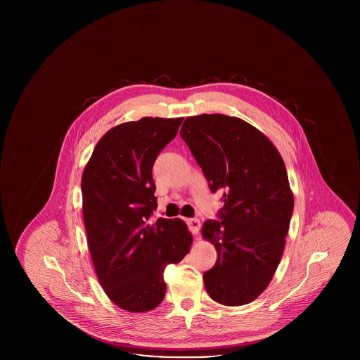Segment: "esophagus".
<instances>
[{
    "instance_id": "esophagus-1",
    "label": "esophagus",
    "mask_w": 360,
    "mask_h": 360,
    "mask_svg": "<svg viewBox=\"0 0 360 360\" xmlns=\"http://www.w3.org/2000/svg\"><path fill=\"white\" fill-rule=\"evenodd\" d=\"M188 229L193 235H197L200 232V228H201V223L198 219H188Z\"/></svg>"
}]
</instances>
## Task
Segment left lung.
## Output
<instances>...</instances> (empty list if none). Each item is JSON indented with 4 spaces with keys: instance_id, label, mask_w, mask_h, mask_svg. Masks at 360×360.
I'll use <instances>...</instances> for the list:
<instances>
[{
    "instance_id": "1",
    "label": "left lung",
    "mask_w": 360,
    "mask_h": 360,
    "mask_svg": "<svg viewBox=\"0 0 360 360\" xmlns=\"http://www.w3.org/2000/svg\"><path fill=\"white\" fill-rule=\"evenodd\" d=\"M205 175L221 193L217 220H206L202 236L217 250L204 273L212 300L228 307L254 301L281 262L294 197L285 163L273 143L238 117H188L179 132Z\"/></svg>"
}]
</instances>
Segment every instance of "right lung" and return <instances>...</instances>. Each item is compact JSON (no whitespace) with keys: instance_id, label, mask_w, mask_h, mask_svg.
Wrapping results in <instances>:
<instances>
[{"instance_id":"obj_1","label":"right lung","mask_w":360,"mask_h":360,"mask_svg":"<svg viewBox=\"0 0 360 360\" xmlns=\"http://www.w3.org/2000/svg\"><path fill=\"white\" fill-rule=\"evenodd\" d=\"M184 119L143 117L117 125L97 143L82 175L87 244L106 295L128 311H148L165 298L163 270L188 252L179 219H150L158 207L153 167Z\"/></svg>"}]
</instances>
